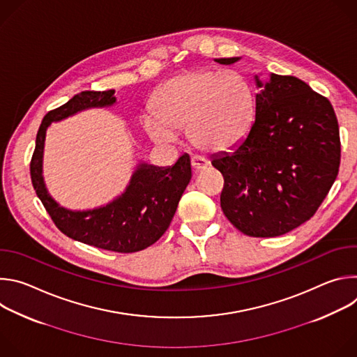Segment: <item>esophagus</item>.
Wrapping results in <instances>:
<instances>
[{"label": "esophagus", "mask_w": 357, "mask_h": 357, "mask_svg": "<svg viewBox=\"0 0 357 357\" xmlns=\"http://www.w3.org/2000/svg\"><path fill=\"white\" fill-rule=\"evenodd\" d=\"M190 162H192V168H193L195 172H200L203 169H206L208 165H209V162L205 158H202V157H193Z\"/></svg>", "instance_id": "34e87169"}]
</instances>
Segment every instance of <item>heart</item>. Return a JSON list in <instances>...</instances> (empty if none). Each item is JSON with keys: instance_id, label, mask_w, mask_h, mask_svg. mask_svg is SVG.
I'll use <instances>...</instances> for the list:
<instances>
[{"instance_id": "obj_1", "label": "heart", "mask_w": 357, "mask_h": 357, "mask_svg": "<svg viewBox=\"0 0 357 357\" xmlns=\"http://www.w3.org/2000/svg\"><path fill=\"white\" fill-rule=\"evenodd\" d=\"M155 110L142 116L148 135L172 144L186 128L199 149L222 154L237 148L256 119V97L248 79L236 70L196 69L165 82L155 93Z\"/></svg>"}]
</instances>
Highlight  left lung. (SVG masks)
Segmentation results:
<instances>
[{
    "instance_id": "8db88e82",
    "label": "left lung",
    "mask_w": 357,
    "mask_h": 357,
    "mask_svg": "<svg viewBox=\"0 0 357 357\" xmlns=\"http://www.w3.org/2000/svg\"><path fill=\"white\" fill-rule=\"evenodd\" d=\"M241 58L215 59L231 65ZM256 119L247 138L212 157L225 186L220 206L241 233L282 236L307 220L332 188L340 164L331 101L294 76L254 75Z\"/></svg>"
}]
</instances>
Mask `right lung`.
Wrapping results in <instances>:
<instances>
[{
  "label": "right lung",
  "mask_w": 357,
  "mask_h": 357,
  "mask_svg": "<svg viewBox=\"0 0 357 357\" xmlns=\"http://www.w3.org/2000/svg\"><path fill=\"white\" fill-rule=\"evenodd\" d=\"M116 90L82 91L68 103L49 112L39 127L31 162L33 189L58 229L68 237L117 252H134L154 244L168 229L190 178V158L183 154L172 167H157L142 160L134 167L126 189L106 205L72 211L49 193L43 178L46 131L52 123L89 109L112 107Z\"/></svg>",
  "instance_id": "add662e5"
}]
</instances>
